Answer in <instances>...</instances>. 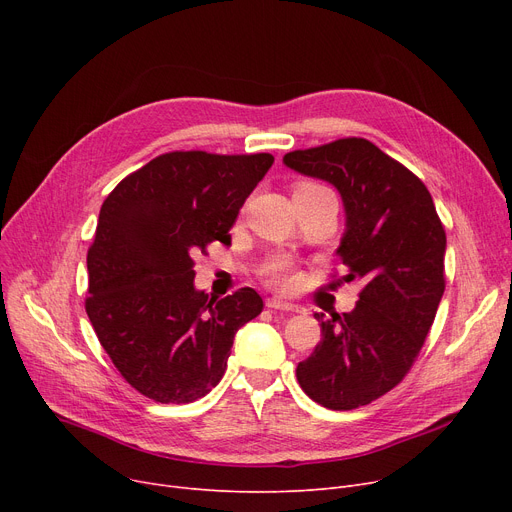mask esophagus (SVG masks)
I'll use <instances>...</instances> for the list:
<instances>
[{
  "label": "esophagus",
  "mask_w": 512,
  "mask_h": 512,
  "mask_svg": "<svg viewBox=\"0 0 512 512\" xmlns=\"http://www.w3.org/2000/svg\"><path fill=\"white\" fill-rule=\"evenodd\" d=\"M265 305L270 309H276V311H290V313H303L305 311L301 305H294V303H288V301H282V299H267Z\"/></svg>",
  "instance_id": "34e87169"
}]
</instances>
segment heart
I'll return each mask as SVG.
<instances>
[{"label":"heart","mask_w":512,"mask_h":512,"mask_svg":"<svg viewBox=\"0 0 512 512\" xmlns=\"http://www.w3.org/2000/svg\"><path fill=\"white\" fill-rule=\"evenodd\" d=\"M317 191H328V188L313 180H301L297 188H294V193H317ZM267 282L280 290H290L297 286V272H294L292 261L284 257L274 259L270 267H267Z\"/></svg>","instance_id":"1"}]
</instances>
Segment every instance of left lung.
Returning a JSON list of instances; mask_svg holds the SVG:
<instances>
[{
	"mask_svg": "<svg viewBox=\"0 0 512 512\" xmlns=\"http://www.w3.org/2000/svg\"><path fill=\"white\" fill-rule=\"evenodd\" d=\"M284 164L338 188L346 230L338 255L361 280L351 313H315L321 342L297 367L305 394L351 411L384 396L409 373L444 294L446 232L425 184L367 139L290 151Z\"/></svg>",
	"mask_w": 512,
	"mask_h": 512,
	"instance_id": "left-lung-1",
	"label": "left lung"
}]
</instances>
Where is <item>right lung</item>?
I'll return each instance as SVG.
<instances>
[{
    "label": "right lung",
    "instance_id": "add662e5",
    "mask_svg": "<svg viewBox=\"0 0 512 512\" xmlns=\"http://www.w3.org/2000/svg\"><path fill=\"white\" fill-rule=\"evenodd\" d=\"M274 164L270 153L172 151L128 174L101 205L87 253L93 330L122 378L161 405L220 384L234 334L263 301L197 290L195 253L230 242L236 215Z\"/></svg>",
    "mask_w": 512,
    "mask_h": 512
}]
</instances>
